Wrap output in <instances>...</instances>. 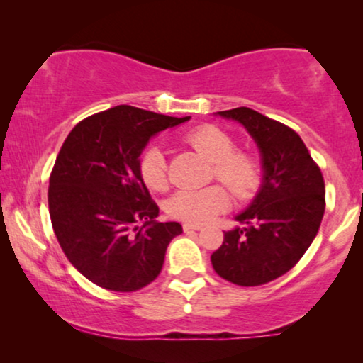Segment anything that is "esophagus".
Listing matches in <instances>:
<instances>
[{"label": "esophagus", "instance_id": "34e87169", "mask_svg": "<svg viewBox=\"0 0 363 363\" xmlns=\"http://www.w3.org/2000/svg\"><path fill=\"white\" fill-rule=\"evenodd\" d=\"M201 225H193V223H185L183 225V231L185 233H190V231H200L201 230Z\"/></svg>", "mask_w": 363, "mask_h": 363}]
</instances>
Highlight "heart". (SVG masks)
<instances>
[{"label": "heart", "mask_w": 363, "mask_h": 363, "mask_svg": "<svg viewBox=\"0 0 363 363\" xmlns=\"http://www.w3.org/2000/svg\"><path fill=\"white\" fill-rule=\"evenodd\" d=\"M191 148L213 163L211 177L230 188L240 200L252 196L261 185V167L255 155L238 152L231 135L215 125H200L185 135ZM142 182L152 191H165L168 188V172L165 153L152 147L138 162ZM231 198L221 185H211L200 190H180L168 198L167 211L172 218L193 223H206L218 213L230 208Z\"/></svg>", "instance_id": "heart-1"}]
</instances>
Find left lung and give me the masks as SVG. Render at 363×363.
Instances as JSON below:
<instances>
[{"mask_svg":"<svg viewBox=\"0 0 363 363\" xmlns=\"http://www.w3.org/2000/svg\"><path fill=\"white\" fill-rule=\"evenodd\" d=\"M255 138L262 185L236 220L246 228L225 233L211 264L238 286H261L292 269L319 231L325 210L324 177L302 138L284 123L247 107L218 112Z\"/></svg>","mask_w":363,"mask_h":363,"instance_id":"left-lung-1","label":"left lung"}]
</instances>
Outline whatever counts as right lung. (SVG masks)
I'll return each instance as SVG.
<instances>
[{"instance_id":"add662e5","label":"right lung","mask_w":363,"mask_h":363,"mask_svg":"<svg viewBox=\"0 0 363 363\" xmlns=\"http://www.w3.org/2000/svg\"><path fill=\"white\" fill-rule=\"evenodd\" d=\"M188 118L117 106L84 118L64 140L49 177V216L69 262L99 287L150 284L183 233L180 223L155 221L138 157L153 135Z\"/></svg>"}]
</instances>
